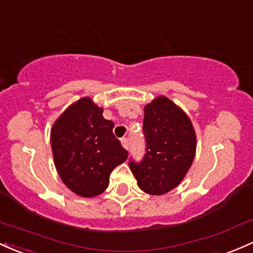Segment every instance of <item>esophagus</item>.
<instances>
[{
  "instance_id": "obj_1",
  "label": "esophagus",
  "mask_w": 253,
  "mask_h": 253,
  "mask_svg": "<svg viewBox=\"0 0 253 253\" xmlns=\"http://www.w3.org/2000/svg\"><path fill=\"white\" fill-rule=\"evenodd\" d=\"M121 144H122V146H124V148L126 150L129 149V140L127 139V138H122Z\"/></svg>"
}]
</instances>
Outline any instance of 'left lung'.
I'll return each mask as SVG.
<instances>
[{"label": "left lung", "instance_id": "1", "mask_svg": "<svg viewBox=\"0 0 253 253\" xmlns=\"http://www.w3.org/2000/svg\"><path fill=\"white\" fill-rule=\"evenodd\" d=\"M146 154L140 163L129 162L141 191L162 196L180 185L192 166L197 149L192 121L179 105L157 96L144 107Z\"/></svg>", "mask_w": 253, "mask_h": 253}]
</instances>
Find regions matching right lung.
I'll return each instance as SVG.
<instances>
[{"mask_svg":"<svg viewBox=\"0 0 253 253\" xmlns=\"http://www.w3.org/2000/svg\"><path fill=\"white\" fill-rule=\"evenodd\" d=\"M102 114L103 108L83 97L61 114L50 131L59 176L72 192L84 198L103 193L113 169L128 156L113 134L114 122Z\"/></svg>","mask_w":253,"mask_h":253,"instance_id":"add662e5","label":"right lung"}]
</instances>
